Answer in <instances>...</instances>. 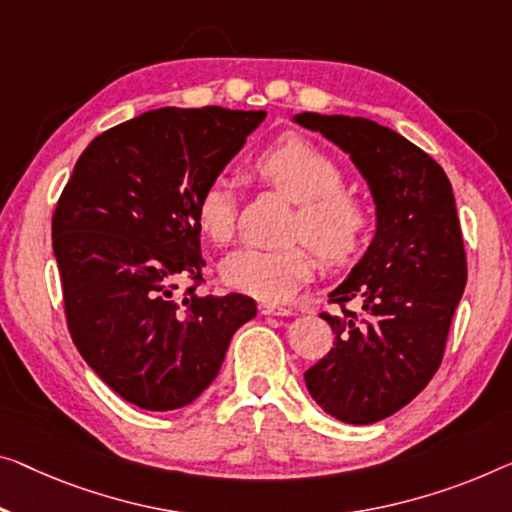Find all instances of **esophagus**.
<instances>
[{
    "label": "esophagus",
    "instance_id": "esophagus-1",
    "mask_svg": "<svg viewBox=\"0 0 512 512\" xmlns=\"http://www.w3.org/2000/svg\"><path fill=\"white\" fill-rule=\"evenodd\" d=\"M259 312H262V315H278V317L292 315V310L289 308H282V305H273V303H259Z\"/></svg>",
    "mask_w": 512,
    "mask_h": 512
}]
</instances>
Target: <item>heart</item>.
Instances as JSON below:
<instances>
[{
	"instance_id": "b5f03b06",
	"label": "heart",
	"mask_w": 512,
	"mask_h": 512,
	"mask_svg": "<svg viewBox=\"0 0 512 512\" xmlns=\"http://www.w3.org/2000/svg\"><path fill=\"white\" fill-rule=\"evenodd\" d=\"M253 170L299 204L292 218L294 239L310 241L329 264H347L361 253L372 232L370 204L345 186L335 160L299 135L273 142L255 158ZM195 223L209 241L227 243L234 232L236 197L232 183L216 177L195 197ZM317 257L308 243L287 248L243 246L225 257L220 276L227 285L266 303H285L315 273Z\"/></svg>"
}]
</instances>
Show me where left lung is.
Listing matches in <instances>:
<instances>
[{
    "label": "left lung",
    "instance_id": "left-lung-1",
    "mask_svg": "<svg viewBox=\"0 0 512 512\" xmlns=\"http://www.w3.org/2000/svg\"><path fill=\"white\" fill-rule=\"evenodd\" d=\"M294 121L347 151L377 204L368 253L329 294L340 312L319 315L335 333L331 352L303 375L326 414L370 425L414 400L444 358L467 285L453 188L437 160L375 121L317 112Z\"/></svg>",
    "mask_w": 512,
    "mask_h": 512
}]
</instances>
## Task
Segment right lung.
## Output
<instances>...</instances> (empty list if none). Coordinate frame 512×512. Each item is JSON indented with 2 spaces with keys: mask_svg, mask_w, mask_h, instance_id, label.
<instances>
[{
  "mask_svg": "<svg viewBox=\"0 0 512 512\" xmlns=\"http://www.w3.org/2000/svg\"><path fill=\"white\" fill-rule=\"evenodd\" d=\"M264 110L160 108L91 140L52 213L68 333L126 402L172 411L216 379L246 294L200 296L195 197L262 124ZM188 279L184 294L178 282Z\"/></svg>",
  "mask_w": 512,
  "mask_h": 512,
  "instance_id": "obj_1",
  "label": "right lung"
}]
</instances>
